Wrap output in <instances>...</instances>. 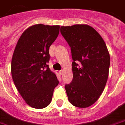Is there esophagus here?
<instances>
[{
  "label": "esophagus",
  "mask_w": 125,
  "mask_h": 125,
  "mask_svg": "<svg viewBox=\"0 0 125 125\" xmlns=\"http://www.w3.org/2000/svg\"><path fill=\"white\" fill-rule=\"evenodd\" d=\"M59 74H61V75H62V74H63V73H64V71H63V70H60V71H59Z\"/></svg>",
  "instance_id": "1"
}]
</instances>
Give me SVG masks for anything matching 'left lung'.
I'll return each instance as SVG.
<instances>
[{
    "mask_svg": "<svg viewBox=\"0 0 125 125\" xmlns=\"http://www.w3.org/2000/svg\"><path fill=\"white\" fill-rule=\"evenodd\" d=\"M61 32L70 45L74 61L73 79L65 85L68 101L77 107H88L99 99L105 88L109 52L99 33L87 24L61 26Z\"/></svg>",
    "mask_w": 125,
    "mask_h": 125,
    "instance_id": "left-lung-1",
    "label": "left lung"
}]
</instances>
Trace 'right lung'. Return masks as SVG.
<instances>
[{"mask_svg": "<svg viewBox=\"0 0 125 125\" xmlns=\"http://www.w3.org/2000/svg\"><path fill=\"white\" fill-rule=\"evenodd\" d=\"M60 26L35 24L24 31L17 42L11 73L17 90L28 105L43 109L50 104L59 84L49 67V49L56 40Z\"/></svg>", "mask_w": 125, "mask_h": 125, "instance_id": "1", "label": "right lung"}]
</instances>
